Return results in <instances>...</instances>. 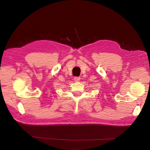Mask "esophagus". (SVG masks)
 I'll return each instance as SVG.
<instances>
[{
  "label": "esophagus",
  "mask_w": 150,
  "mask_h": 150,
  "mask_svg": "<svg viewBox=\"0 0 150 150\" xmlns=\"http://www.w3.org/2000/svg\"><path fill=\"white\" fill-rule=\"evenodd\" d=\"M74 81H80V78L79 77H75L74 78Z\"/></svg>",
  "instance_id": "esophagus-1"
}]
</instances>
